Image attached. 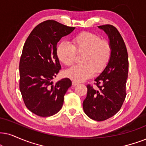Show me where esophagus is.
<instances>
[{"label":"esophagus","mask_w":146,"mask_h":146,"mask_svg":"<svg viewBox=\"0 0 146 146\" xmlns=\"http://www.w3.org/2000/svg\"><path fill=\"white\" fill-rule=\"evenodd\" d=\"M79 83L77 82H75V81H73V82H72V85H73V86H77V85H78Z\"/></svg>","instance_id":"34e87169"}]
</instances>
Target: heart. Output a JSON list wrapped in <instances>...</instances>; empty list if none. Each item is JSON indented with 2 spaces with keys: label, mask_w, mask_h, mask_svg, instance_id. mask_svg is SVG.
<instances>
[{
  "label": "heart",
  "mask_w": 146,
  "mask_h": 146,
  "mask_svg": "<svg viewBox=\"0 0 146 146\" xmlns=\"http://www.w3.org/2000/svg\"><path fill=\"white\" fill-rule=\"evenodd\" d=\"M77 54H84L81 64H76L66 71L69 78L76 82H84L94 73L102 72L111 57L112 48L108 40L92 32L77 34L71 40V44L61 42L56 47V54L60 61L70 66L73 64Z\"/></svg>",
  "instance_id": "b5f03b06"
}]
</instances>
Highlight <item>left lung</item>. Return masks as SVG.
I'll return each instance as SVG.
<instances>
[{
	"instance_id": "left-lung-1",
	"label": "left lung",
	"mask_w": 146,
	"mask_h": 146,
	"mask_svg": "<svg viewBox=\"0 0 146 146\" xmlns=\"http://www.w3.org/2000/svg\"><path fill=\"white\" fill-rule=\"evenodd\" d=\"M108 35L112 48L108 65L95 79L98 88L87 86L88 92L83 108L90 119L102 121L117 114L126 97L129 60L126 46L118 29L113 25L98 26Z\"/></svg>"
}]
</instances>
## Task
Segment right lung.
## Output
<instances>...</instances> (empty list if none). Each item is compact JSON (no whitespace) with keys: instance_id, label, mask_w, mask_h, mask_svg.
I'll use <instances>...</instances> for the list:
<instances>
[{"instance_id":"obj_1","label":"right lung","mask_w":146,"mask_h":146,"mask_svg":"<svg viewBox=\"0 0 146 146\" xmlns=\"http://www.w3.org/2000/svg\"><path fill=\"white\" fill-rule=\"evenodd\" d=\"M75 28L47 20L34 27L25 42L19 62V89L25 106L36 115L50 117L61 109L71 81L52 82L61 68L56 46Z\"/></svg>"}]
</instances>
